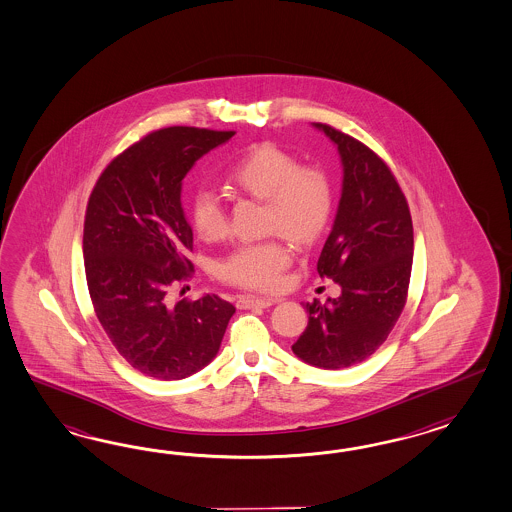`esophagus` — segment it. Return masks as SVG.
I'll return each mask as SVG.
<instances>
[{
	"label": "esophagus",
	"instance_id": "34e87169",
	"mask_svg": "<svg viewBox=\"0 0 512 512\" xmlns=\"http://www.w3.org/2000/svg\"><path fill=\"white\" fill-rule=\"evenodd\" d=\"M276 298H259V296H240L236 300L238 309H251V307H270L276 304Z\"/></svg>",
	"mask_w": 512,
	"mask_h": 512
}]
</instances>
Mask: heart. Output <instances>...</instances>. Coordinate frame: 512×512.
<instances>
[{
    "label": "heart",
    "instance_id": "1",
    "mask_svg": "<svg viewBox=\"0 0 512 512\" xmlns=\"http://www.w3.org/2000/svg\"><path fill=\"white\" fill-rule=\"evenodd\" d=\"M227 180L266 201V225L279 229L298 244H309L324 233L332 220L335 188L330 173L320 166H300L292 152L274 143L251 147ZM190 216L195 233L203 240H220L227 233V210L218 195L201 190L194 195ZM292 261L289 246L272 236L263 242L236 246L218 261L221 281L251 291H274Z\"/></svg>",
    "mask_w": 512,
    "mask_h": 512
}]
</instances>
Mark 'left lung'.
<instances>
[{
  "mask_svg": "<svg viewBox=\"0 0 512 512\" xmlns=\"http://www.w3.org/2000/svg\"><path fill=\"white\" fill-rule=\"evenodd\" d=\"M337 145L343 194L318 257V276L341 287L339 298L307 302L309 322L292 352L320 369L367 360L397 324L408 298L414 227L401 186L386 162L352 136L315 123Z\"/></svg>",
  "mask_w": 512,
  "mask_h": 512,
  "instance_id": "left-lung-1",
  "label": "left lung"
}]
</instances>
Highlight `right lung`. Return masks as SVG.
I'll return each mask as SVG.
<instances>
[{"label": "right lung", "mask_w": 512, "mask_h": 512, "mask_svg": "<svg viewBox=\"0 0 512 512\" xmlns=\"http://www.w3.org/2000/svg\"><path fill=\"white\" fill-rule=\"evenodd\" d=\"M233 130L160 128L115 156L98 177L83 221V263L98 322L136 371L180 380L216 358L235 305L207 294L167 304L188 281L194 233L182 179Z\"/></svg>", "instance_id": "right-lung-1"}]
</instances>
